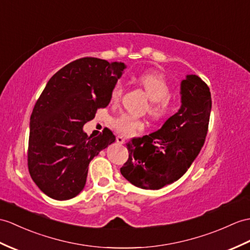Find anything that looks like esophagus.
I'll return each instance as SVG.
<instances>
[{
  "label": "esophagus",
  "instance_id": "1",
  "mask_svg": "<svg viewBox=\"0 0 250 250\" xmlns=\"http://www.w3.org/2000/svg\"><path fill=\"white\" fill-rule=\"evenodd\" d=\"M116 142H117L118 144H125V139L123 136L118 135L117 137H116Z\"/></svg>",
  "mask_w": 250,
  "mask_h": 250
}]
</instances>
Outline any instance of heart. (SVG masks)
I'll list each match as a JSON object with an SVG mask.
<instances>
[{"label":"heart","mask_w":250,"mask_h":250,"mask_svg":"<svg viewBox=\"0 0 250 250\" xmlns=\"http://www.w3.org/2000/svg\"><path fill=\"white\" fill-rule=\"evenodd\" d=\"M137 83L141 85L148 96L150 104L148 113L155 119L164 118L173 111V101L170 97L171 87L167 80L161 74L143 73L137 77ZM124 92V87L117 83L112 90L111 103L117 104ZM114 129L125 136H131L144 129L145 124L141 119L129 114H121L113 120Z\"/></svg>","instance_id":"b5f03b06"}]
</instances>
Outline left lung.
Listing matches in <instances>:
<instances>
[{
  "mask_svg": "<svg viewBox=\"0 0 250 250\" xmlns=\"http://www.w3.org/2000/svg\"><path fill=\"white\" fill-rule=\"evenodd\" d=\"M180 94L181 107L160 130L126 144L129 159L120 172L137 188L160 189L177 181L204 146L212 107L210 88L188 74Z\"/></svg>",
  "mask_w": 250,
  "mask_h": 250,
  "instance_id": "1",
  "label": "left lung"
}]
</instances>
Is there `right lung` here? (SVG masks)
I'll use <instances>...</instances> for the list:
<instances>
[{
    "mask_svg": "<svg viewBox=\"0 0 250 250\" xmlns=\"http://www.w3.org/2000/svg\"><path fill=\"white\" fill-rule=\"evenodd\" d=\"M125 68L124 62L83 57L46 83L31 115L27 150L28 171L46 196L67 200L79 195L90 161L115 142L107 127L91 137L83 125L108 105Z\"/></svg>",
    "mask_w": 250,
    "mask_h": 250,
    "instance_id": "1",
    "label": "right lung"
}]
</instances>
